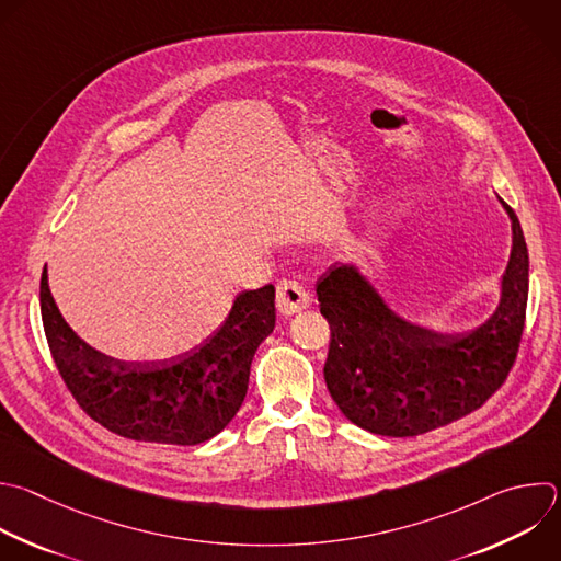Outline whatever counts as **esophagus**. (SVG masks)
Masks as SVG:
<instances>
[{"label":"esophagus","instance_id":"1","mask_svg":"<svg viewBox=\"0 0 561 561\" xmlns=\"http://www.w3.org/2000/svg\"><path fill=\"white\" fill-rule=\"evenodd\" d=\"M312 304L308 290L295 279H282L277 284V310L284 317H290Z\"/></svg>","mask_w":561,"mask_h":561}]
</instances>
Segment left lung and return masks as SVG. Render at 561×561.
<instances>
[{
  "label": "left lung",
  "mask_w": 561,
  "mask_h": 561,
  "mask_svg": "<svg viewBox=\"0 0 561 561\" xmlns=\"http://www.w3.org/2000/svg\"><path fill=\"white\" fill-rule=\"evenodd\" d=\"M497 201L511 218V257L495 312L469 332H436L403 319L354 264H332L317 282L330 323L325 386L360 430L419 436L482 408L506 381L524 330L528 251L515 211Z\"/></svg>",
  "instance_id": "left-lung-1"
}]
</instances>
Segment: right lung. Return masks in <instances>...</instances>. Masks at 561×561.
<instances>
[{
    "mask_svg": "<svg viewBox=\"0 0 561 561\" xmlns=\"http://www.w3.org/2000/svg\"><path fill=\"white\" fill-rule=\"evenodd\" d=\"M42 319L61 379L83 412L105 430L145 443L201 445L238 414L251 363L275 328V286L244 290L225 323L201 347L138 363L88 345L59 312L42 273Z\"/></svg>",
    "mask_w": 561,
    "mask_h": 561,
    "instance_id": "1",
    "label": "right lung"
}]
</instances>
